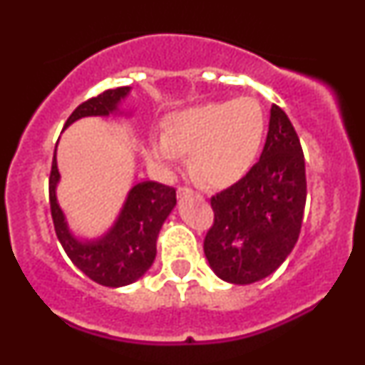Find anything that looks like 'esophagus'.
I'll list each match as a JSON object with an SVG mask.
<instances>
[{
  "instance_id": "1",
  "label": "esophagus",
  "mask_w": 365,
  "mask_h": 365,
  "mask_svg": "<svg viewBox=\"0 0 365 365\" xmlns=\"http://www.w3.org/2000/svg\"><path fill=\"white\" fill-rule=\"evenodd\" d=\"M177 195H178V199L180 200H183V199H187V197H190V195H194V192L190 190V188H185V187H180L178 190H177Z\"/></svg>"
}]
</instances>
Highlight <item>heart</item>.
I'll list each match as a JSON object with an SVG mask.
<instances>
[{
    "label": "heart",
    "mask_w": 365,
    "mask_h": 365,
    "mask_svg": "<svg viewBox=\"0 0 365 365\" xmlns=\"http://www.w3.org/2000/svg\"><path fill=\"white\" fill-rule=\"evenodd\" d=\"M266 116L254 98L209 103L171 113L165 132L150 140V158L171 170L188 153V170L209 187L240 180L261 149Z\"/></svg>",
    "instance_id": "heart-1"
}]
</instances>
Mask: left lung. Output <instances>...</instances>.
<instances>
[{
	"label": "left lung",
	"mask_w": 365,
	"mask_h": 365,
	"mask_svg": "<svg viewBox=\"0 0 365 365\" xmlns=\"http://www.w3.org/2000/svg\"><path fill=\"white\" fill-rule=\"evenodd\" d=\"M305 199L302 145L287 113L273 104L261 159L211 199L215 225L204 254L217 278L250 284L273 274L299 240Z\"/></svg>",
	"instance_id": "8db88e82"
}]
</instances>
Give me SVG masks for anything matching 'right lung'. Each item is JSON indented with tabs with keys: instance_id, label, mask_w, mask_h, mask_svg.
<instances>
[{
	"instance_id": "1",
	"label": "right lung",
	"mask_w": 365,
	"mask_h": 365,
	"mask_svg": "<svg viewBox=\"0 0 365 365\" xmlns=\"http://www.w3.org/2000/svg\"><path fill=\"white\" fill-rule=\"evenodd\" d=\"M130 91L132 87L108 89L82 103L66 120L65 128L89 116L106 118L113 115L132 118L133 110L125 104ZM56 148L49 177V204L54 230L66 255L83 274L103 287L120 288L135 283L148 273L156 259L159 232L177 206V192L173 187L150 180L135 183L106 232L92 238L77 235L58 202L56 190L61 175L58 170Z\"/></svg>"
}]
</instances>
